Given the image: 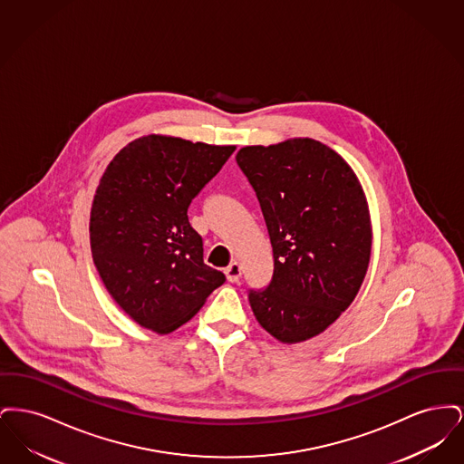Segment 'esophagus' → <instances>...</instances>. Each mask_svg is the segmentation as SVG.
<instances>
[{"instance_id":"obj_1","label":"esophagus","mask_w":464,"mask_h":464,"mask_svg":"<svg viewBox=\"0 0 464 464\" xmlns=\"http://www.w3.org/2000/svg\"><path fill=\"white\" fill-rule=\"evenodd\" d=\"M224 273H226L227 280H229L231 284H235V282H238L240 276H242V266L235 261V263H231V265L224 269Z\"/></svg>"}]
</instances>
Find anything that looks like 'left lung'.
Listing matches in <instances>:
<instances>
[{
  "instance_id": "obj_1",
  "label": "left lung",
  "mask_w": 464,
  "mask_h": 464,
  "mask_svg": "<svg viewBox=\"0 0 464 464\" xmlns=\"http://www.w3.org/2000/svg\"><path fill=\"white\" fill-rule=\"evenodd\" d=\"M237 163L259 199L273 276L248 288L257 322L282 343L318 335L352 304L371 259V218L352 167L313 139L246 146Z\"/></svg>"
}]
</instances>
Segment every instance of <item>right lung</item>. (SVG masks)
<instances>
[{"mask_svg": "<svg viewBox=\"0 0 464 464\" xmlns=\"http://www.w3.org/2000/svg\"><path fill=\"white\" fill-rule=\"evenodd\" d=\"M235 146L148 135L112 158L90 212V246L112 299L158 334L191 320L226 282L203 263L188 208Z\"/></svg>", "mask_w": 464, "mask_h": 464, "instance_id": "add662e5", "label": "right lung"}]
</instances>
